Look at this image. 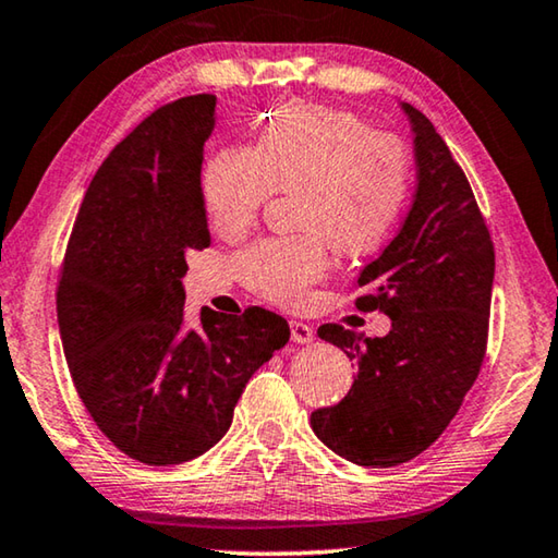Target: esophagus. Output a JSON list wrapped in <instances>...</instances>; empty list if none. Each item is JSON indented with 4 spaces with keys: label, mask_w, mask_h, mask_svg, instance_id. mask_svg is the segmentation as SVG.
<instances>
[{
    "label": "esophagus",
    "mask_w": 558,
    "mask_h": 558,
    "mask_svg": "<svg viewBox=\"0 0 558 558\" xmlns=\"http://www.w3.org/2000/svg\"><path fill=\"white\" fill-rule=\"evenodd\" d=\"M313 336L315 332L311 326H305L301 320H290V340H293V343H311Z\"/></svg>",
    "instance_id": "obj_1"
}]
</instances>
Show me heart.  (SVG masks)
Here are the masks:
<instances>
[{"instance_id":"1","label":"heart","mask_w":558,"mask_h":558,"mask_svg":"<svg viewBox=\"0 0 558 558\" xmlns=\"http://www.w3.org/2000/svg\"><path fill=\"white\" fill-rule=\"evenodd\" d=\"M295 190L303 235L260 240L238 255V272L257 295L301 305L328 268V243L365 255L386 243L411 193V155L390 132L323 105H286L265 120L255 147L210 155L199 193L210 226L238 235L272 193Z\"/></svg>"}]
</instances>
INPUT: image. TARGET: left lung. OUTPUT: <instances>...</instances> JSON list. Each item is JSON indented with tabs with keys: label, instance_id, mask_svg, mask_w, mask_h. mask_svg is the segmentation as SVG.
I'll return each mask as SVG.
<instances>
[{
	"label": "left lung",
	"instance_id": "8db88e82",
	"mask_svg": "<svg viewBox=\"0 0 558 558\" xmlns=\"http://www.w3.org/2000/svg\"><path fill=\"white\" fill-rule=\"evenodd\" d=\"M413 130L415 185L403 228L361 270V311L390 318L384 338L338 323L318 336L345 351L355 380L311 426L345 461L388 469L415 459L444 434L486 355L496 255L473 190L426 114L403 102Z\"/></svg>",
	"mask_w": 558,
	"mask_h": 558
}]
</instances>
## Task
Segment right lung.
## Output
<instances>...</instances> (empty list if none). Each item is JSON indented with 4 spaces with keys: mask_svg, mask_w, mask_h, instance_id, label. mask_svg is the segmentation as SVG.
I'll return each mask as SVG.
<instances>
[{
    "mask_svg": "<svg viewBox=\"0 0 558 558\" xmlns=\"http://www.w3.org/2000/svg\"><path fill=\"white\" fill-rule=\"evenodd\" d=\"M215 95L155 110L107 155L74 220L57 320L97 428L147 465L197 459L228 434L247 380L288 343L265 307L185 326L187 253L210 245L199 172Z\"/></svg>",
    "mask_w": 558,
    "mask_h": 558,
    "instance_id": "right-lung-1",
    "label": "right lung"
}]
</instances>
